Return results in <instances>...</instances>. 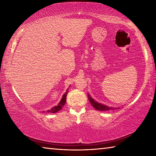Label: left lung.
Wrapping results in <instances>:
<instances>
[{
  "label": "left lung",
  "instance_id": "8db88e82",
  "mask_svg": "<svg viewBox=\"0 0 156 156\" xmlns=\"http://www.w3.org/2000/svg\"><path fill=\"white\" fill-rule=\"evenodd\" d=\"M88 97H89V102H90V103L91 104L92 106L94 107V109H96L98 111H109V110H114V109H115L113 107H108L107 106H105V105H101V104L98 103V102H95L94 100L92 99L90 96H89V95L88 96Z\"/></svg>",
  "mask_w": 156,
  "mask_h": 156
}]
</instances>
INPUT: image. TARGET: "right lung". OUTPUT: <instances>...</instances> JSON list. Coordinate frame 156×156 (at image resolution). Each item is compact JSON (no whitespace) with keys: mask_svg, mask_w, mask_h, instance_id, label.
Segmentation results:
<instances>
[{"mask_svg":"<svg viewBox=\"0 0 156 156\" xmlns=\"http://www.w3.org/2000/svg\"><path fill=\"white\" fill-rule=\"evenodd\" d=\"M68 91H66V93L63 95V96L61 100H60V103L57 105V106L54 107V108H52L51 109L48 110L47 111V113H56L58 112H59L60 110L62 109V108L63 107V106L65 105V102H66V98H67V95Z\"/></svg>","mask_w":156,"mask_h":156,"instance_id":"obj_1","label":"right lung"}]
</instances>
